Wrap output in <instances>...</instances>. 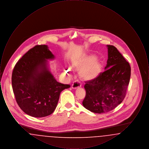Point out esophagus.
I'll list each match as a JSON object with an SVG mask.
<instances>
[{"mask_svg":"<svg viewBox=\"0 0 149 149\" xmlns=\"http://www.w3.org/2000/svg\"><path fill=\"white\" fill-rule=\"evenodd\" d=\"M81 86V84L78 81H75L73 83H72V84L71 85V87H72V88H73V89H77V88H79V87H80Z\"/></svg>","mask_w":149,"mask_h":149,"instance_id":"obj_1","label":"esophagus"}]
</instances>
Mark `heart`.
Returning a JSON list of instances; mask_svg holds the SVG:
<instances>
[{"mask_svg": "<svg viewBox=\"0 0 149 149\" xmlns=\"http://www.w3.org/2000/svg\"><path fill=\"white\" fill-rule=\"evenodd\" d=\"M72 65L79 70L81 78L85 80H92L97 78L103 69V66L98 59L93 55H83L75 58ZM66 72H69L68 69Z\"/></svg>", "mask_w": 149, "mask_h": 149, "instance_id": "heart-1", "label": "heart"}]
</instances>
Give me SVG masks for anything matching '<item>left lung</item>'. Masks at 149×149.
<instances>
[{
	"label": "left lung",
	"instance_id": "1",
	"mask_svg": "<svg viewBox=\"0 0 149 149\" xmlns=\"http://www.w3.org/2000/svg\"><path fill=\"white\" fill-rule=\"evenodd\" d=\"M108 60L105 71L97 78L86 81L83 105L96 113L109 112L126 97L131 77V66L112 45H107Z\"/></svg>",
	"mask_w": 149,
	"mask_h": 149
}]
</instances>
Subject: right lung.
<instances>
[{"instance_id":"obj_1","label":"right lung","mask_w":149,"mask_h":149,"mask_svg":"<svg viewBox=\"0 0 149 149\" xmlns=\"http://www.w3.org/2000/svg\"><path fill=\"white\" fill-rule=\"evenodd\" d=\"M54 58L47 45H36L14 66L13 91L18 105L29 116L40 118L52 113L60 93L70 87L57 82L47 70L46 60Z\"/></svg>"}]
</instances>
